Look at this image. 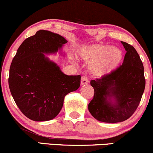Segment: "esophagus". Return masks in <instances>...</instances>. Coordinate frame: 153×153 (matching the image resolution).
I'll return each instance as SVG.
<instances>
[{
  "label": "esophagus",
  "instance_id": "1",
  "mask_svg": "<svg viewBox=\"0 0 153 153\" xmlns=\"http://www.w3.org/2000/svg\"><path fill=\"white\" fill-rule=\"evenodd\" d=\"M88 83V79L87 77L82 76L81 78V85H85Z\"/></svg>",
  "mask_w": 153,
  "mask_h": 153
}]
</instances>
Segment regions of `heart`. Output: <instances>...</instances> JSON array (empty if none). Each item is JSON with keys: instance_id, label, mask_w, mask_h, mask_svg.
Wrapping results in <instances>:
<instances>
[{"instance_id": "1", "label": "heart", "mask_w": 153, "mask_h": 153, "mask_svg": "<svg viewBox=\"0 0 153 153\" xmlns=\"http://www.w3.org/2000/svg\"><path fill=\"white\" fill-rule=\"evenodd\" d=\"M78 56L90 63L89 68L94 75H104L116 69L123 59V53L116 47L105 44H91L78 49Z\"/></svg>"}]
</instances>
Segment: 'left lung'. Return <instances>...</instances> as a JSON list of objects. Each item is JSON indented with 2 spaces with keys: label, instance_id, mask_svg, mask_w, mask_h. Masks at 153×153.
I'll use <instances>...</instances> for the list:
<instances>
[{
  "label": "left lung",
  "instance_id": "8db88e82",
  "mask_svg": "<svg viewBox=\"0 0 153 153\" xmlns=\"http://www.w3.org/2000/svg\"><path fill=\"white\" fill-rule=\"evenodd\" d=\"M126 53L122 65L108 75L91 81L94 96L88 104L98 121L115 123L126 120L135 113L144 93V67L136 50L121 41Z\"/></svg>",
  "mask_w": 153,
  "mask_h": 153
}]
</instances>
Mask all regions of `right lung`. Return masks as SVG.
<instances>
[{
	"instance_id": "obj_1",
	"label": "right lung",
	"mask_w": 153,
	"mask_h": 153,
	"mask_svg": "<svg viewBox=\"0 0 153 153\" xmlns=\"http://www.w3.org/2000/svg\"><path fill=\"white\" fill-rule=\"evenodd\" d=\"M63 37L40 30L18 48L9 71L8 84L17 106L29 119L48 121L55 118L65 95L80 85V75H67L45 55L62 54L67 43Z\"/></svg>"
}]
</instances>
